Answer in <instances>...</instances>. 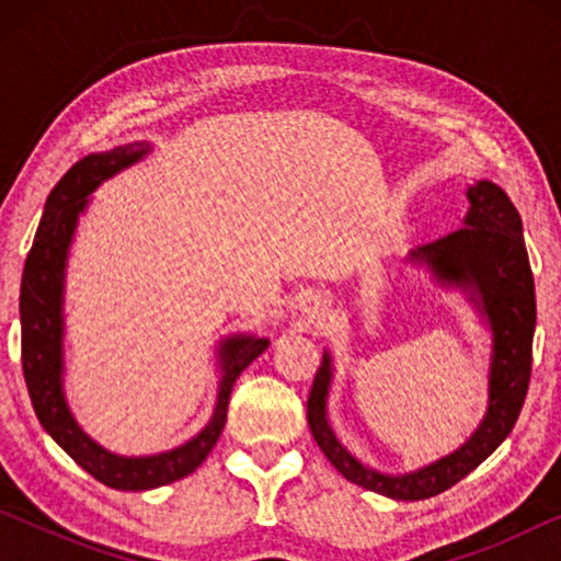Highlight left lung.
Masks as SVG:
<instances>
[{"mask_svg":"<svg viewBox=\"0 0 561 561\" xmlns=\"http://www.w3.org/2000/svg\"><path fill=\"white\" fill-rule=\"evenodd\" d=\"M465 227L413 252L440 279L480 294L492 327L490 405L472 438L448 458L411 474H381L360 465L336 440L327 421L331 360L324 354L307 401L309 428L329 462L356 485L393 500H425L440 495L495 453L515 428L531 374V336L537 324L535 277H531L522 217L507 193L490 180L468 187Z\"/></svg>","mask_w":561,"mask_h":561,"instance_id":"8db88e82","label":"left lung"}]
</instances>
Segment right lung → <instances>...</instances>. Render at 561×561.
Segmentation results:
<instances>
[{"label":"right lung","mask_w":561,"mask_h":561,"mask_svg":"<svg viewBox=\"0 0 561 561\" xmlns=\"http://www.w3.org/2000/svg\"><path fill=\"white\" fill-rule=\"evenodd\" d=\"M148 144H128L76 160L46 197V207L24 262L19 317H22V371L44 431L103 485L113 490H153L201 468L227 421L232 386L247 366L270 346L267 339L237 336L220 348L222 381L207 428L180 448L153 458H121L103 450L76 425L61 391V287L64 264L87 195L118 170L144 158Z\"/></svg>","instance_id":"add662e5"}]
</instances>
